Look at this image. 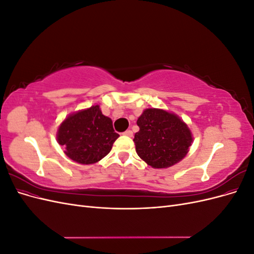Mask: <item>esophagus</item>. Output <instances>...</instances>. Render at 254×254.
<instances>
[{
    "label": "esophagus",
    "instance_id": "obj_1",
    "mask_svg": "<svg viewBox=\"0 0 254 254\" xmlns=\"http://www.w3.org/2000/svg\"><path fill=\"white\" fill-rule=\"evenodd\" d=\"M123 134H124V135H127V136H132V135H133V132H132L131 130H130V129H128V130H126L125 132H123Z\"/></svg>",
    "mask_w": 254,
    "mask_h": 254
}]
</instances>
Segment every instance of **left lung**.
<instances>
[{"label":"left lung","instance_id":"left-lung-1","mask_svg":"<svg viewBox=\"0 0 254 254\" xmlns=\"http://www.w3.org/2000/svg\"><path fill=\"white\" fill-rule=\"evenodd\" d=\"M134 134L137 156L155 168H166L181 161L191 145L190 130L174 113L146 109L136 122Z\"/></svg>","mask_w":254,"mask_h":254}]
</instances>
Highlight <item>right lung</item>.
Returning a JSON list of instances; mask_svg holds the SVG:
<instances>
[{
	"instance_id": "add662e5",
	"label": "right lung",
	"mask_w": 254,
	"mask_h": 254,
	"mask_svg": "<svg viewBox=\"0 0 254 254\" xmlns=\"http://www.w3.org/2000/svg\"><path fill=\"white\" fill-rule=\"evenodd\" d=\"M119 136L111 119L105 117L97 105L71 114L57 132L58 143L65 155L80 164H93L102 160Z\"/></svg>"
}]
</instances>
